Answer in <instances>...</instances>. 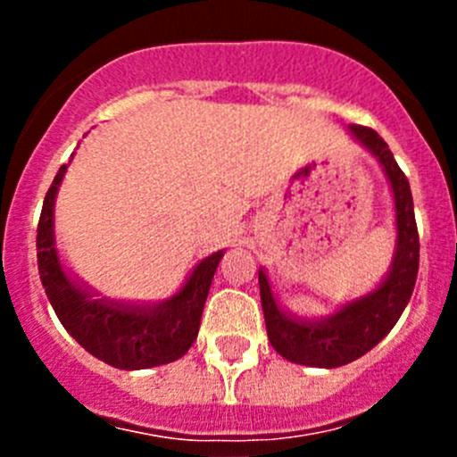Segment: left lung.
Here are the masks:
<instances>
[{
    "instance_id": "8db88e82",
    "label": "left lung",
    "mask_w": 457,
    "mask_h": 457,
    "mask_svg": "<svg viewBox=\"0 0 457 457\" xmlns=\"http://www.w3.org/2000/svg\"><path fill=\"white\" fill-rule=\"evenodd\" d=\"M349 135L380 163L389 181L395 214V247L386 274L371 292L345 301L334 314L307 318L280 305L265 267H258L261 305L271 347L289 362L320 370H334L358 361L394 329L416 287L420 261V241L407 177L376 130L352 126Z\"/></svg>"
}]
</instances>
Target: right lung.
Segmentation results:
<instances>
[{"label":"right lung","mask_w":457,"mask_h":457,"mask_svg":"<svg viewBox=\"0 0 457 457\" xmlns=\"http://www.w3.org/2000/svg\"><path fill=\"white\" fill-rule=\"evenodd\" d=\"M68 165L59 168L44 199L37 228V262L54 314L87 353L117 370H150L179 361L199 336L203 307L225 250L201 258L181 287L163 301H119L101 296L66 267L57 250L54 203Z\"/></svg>","instance_id":"1"}]
</instances>
